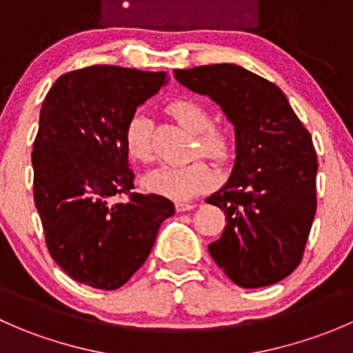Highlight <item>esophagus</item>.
I'll list each match as a JSON object with an SVG mask.
<instances>
[{"instance_id":"obj_1","label":"esophagus","mask_w":353,"mask_h":353,"mask_svg":"<svg viewBox=\"0 0 353 353\" xmlns=\"http://www.w3.org/2000/svg\"><path fill=\"white\" fill-rule=\"evenodd\" d=\"M196 208V205L194 203H186V201H176V210L177 212H188V210H193Z\"/></svg>"}]
</instances>
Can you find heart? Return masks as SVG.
<instances>
[{"label":"heart","instance_id":"obj_1","mask_svg":"<svg viewBox=\"0 0 353 353\" xmlns=\"http://www.w3.org/2000/svg\"><path fill=\"white\" fill-rule=\"evenodd\" d=\"M170 114L191 133L198 134L196 152L212 159H222L227 152V141L216 130H212L210 114L193 101H176L169 105ZM128 154L137 162H150L154 159L150 121L143 114H137L126 128ZM216 183V174L208 163L193 160L177 165H162L150 170L141 179L145 191L177 201L193 199Z\"/></svg>","mask_w":353,"mask_h":353}]
</instances>
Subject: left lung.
Listing matches in <instances>:
<instances>
[{
    "label": "left lung",
    "mask_w": 353,
    "mask_h": 353,
    "mask_svg": "<svg viewBox=\"0 0 353 353\" xmlns=\"http://www.w3.org/2000/svg\"><path fill=\"white\" fill-rule=\"evenodd\" d=\"M174 77L212 99L234 126L232 172L206 201L225 213V229L208 245L236 285L268 287L301 263L316 215L314 145L285 94L243 66L174 70Z\"/></svg>",
    "instance_id": "obj_1"
}]
</instances>
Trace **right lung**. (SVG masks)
I'll return each instance as SVG.
<instances>
[{
	"instance_id": "obj_1",
	"label": "right lung",
	"mask_w": 353,
	"mask_h": 353,
	"mask_svg": "<svg viewBox=\"0 0 353 353\" xmlns=\"http://www.w3.org/2000/svg\"><path fill=\"white\" fill-rule=\"evenodd\" d=\"M163 71L95 65L56 80L32 152L34 199L52 259L77 282L116 290L145 263L172 201L138 194L126 128L165 87ZM130 194V201L113 196Z\"/></svg>"
}]
</instances>
